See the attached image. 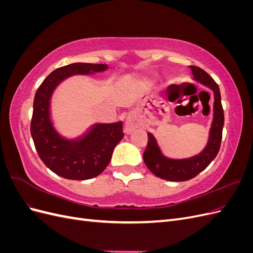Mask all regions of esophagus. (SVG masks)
<instances>
[{
  "label": "esophagus",
  "instance_id": "obj_1",
  "mask_svg": "<svg viewBox=\"0 0 253 253\" xmlns=\"http://www.w3.org/2000/svg\"><path fill=\"white\" fill-rule=\"evenodd\" d=\"M139 126V122L137 121L136 115L133 113H129L126 118V122H125V132L126 134H131L135 128H137Z\"/></svg>",
  "mask_w": 253,
  "mask_h": 253
}]
</instances>
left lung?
<instances>
[{
	"mask_svg": "<svg viewBox=\"0 0 253 253\" xmlns=\"http://www.w3.org/2000/svg\"><path fill=\"white\" fill-rule=\"evenodd\" d=\"M194 80L213 90V120L209 131V139L206 148L198 155L172 159L166 157L160 151L155 137L148 133L147 149L143 153V162L149 170L157 177L170 181H186L195 177L208 167L216 157L220 148L224 127V110L221 106L219 87L210 76L198 66H190Z\"/></svg>",
	"mask_w": 253,
	"mask_h": 253,
	"instance_id": "obj_1",
	"label": "left lung"
}]
</instances>
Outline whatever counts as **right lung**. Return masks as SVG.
Listing matches in <instances>:
<instances>
[{"instance_id":"obj_1","label":"right lung","mask_w":253,"mask_h":253,"mask_svg":"<svg viewBox=\"0 0 253 253\" xmlns=\"http://www.w3.org/2000/svg\"><path fill=\"white\" fill-rule=\"evenodd\" d=\"M108 67L91 63L62 66L50 73L36 91L30 133L44 165L61 177L73 180L96 177L108 167L115 147L124 138L122 121L95 124L83 136L66 139L56 131L50 119V99L61 82L75 75L104 72Z\"/></svg>"}]
</instances>
